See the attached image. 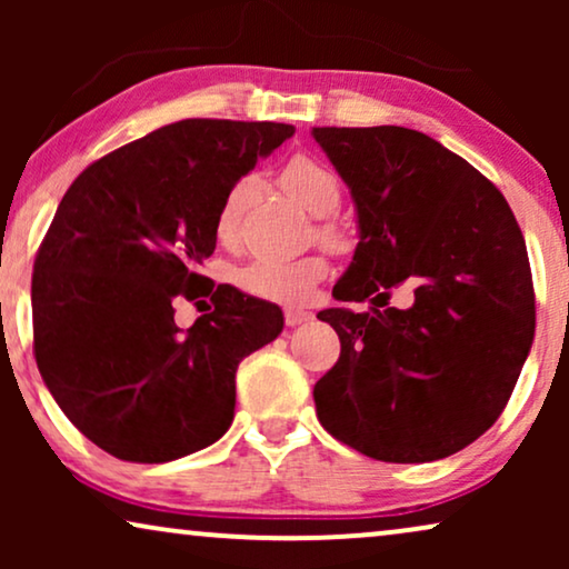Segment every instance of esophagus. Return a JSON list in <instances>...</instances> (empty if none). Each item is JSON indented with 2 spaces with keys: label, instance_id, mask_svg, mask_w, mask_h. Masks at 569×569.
<instances>
[{
  "label": "esophagus",
  "instance_id": "obj_1",
  "mask_svg": "<svg viewBox=\"0 0 569 569\" xmlns=\"http://www.w3.org/2000/svg\"><path fill=\"white\" fill-rule=\"evenodd\" d=\"M310 310H302V308H284V323L287 326H300V323H308L310 321Z\"/></svg>",
  "mask_w": 569,
  "mask_h": 569
}]
</instances>
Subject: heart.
<instances>
[{"instance_id":"heart-1","label":"heart","mask_w":569,"mask_h":569,"mask_svg":"<svg viewBox=\"0 0 569 569\" xmlns=\"http://www.w3.org/2000/svg\"><path fill=\"white\" fill-rule=\"evenodd\" d=\"M279 183L295 201H300L310 214L323 217L318 224V236L326 246L341 248L347 243V232L337 220L326 214L337 212L341 201V183L331 168L310 154H295L279 173ZM248 193V181H238L224 193L220 209H217L214 230L222 240L236 236L240 212H243ZM329 274V261L321 253L298 256V259H274V256H259V259L243 263L236 271V284L240 290L261 300L274 302H302L310 298L316 284Z\"/></svg>"}]
</instances>
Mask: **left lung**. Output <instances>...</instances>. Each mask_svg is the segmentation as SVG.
Segmentation results:
<instances>
[{
    "mask_svg": "<svg viewBox=\"0 0 569 569\" xmlns=\"http://www.w3.org/2000/svg\"><path fill=\"white\" fill-rule=\"evenodd\" d=\"M352 189L360 243L321 310L341 352L313 388L333 438L386 463L471 446L508 407L536 329L523 232L500 189L422 131L313 129ZM416 284L407 311L390 290Z\"/></svg>",
    "mask_w": 569,
    "mask_h": 569,
    "instance_id": "8db88e82",
    "label": "left lung"
}]
</instances>
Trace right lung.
<instances>
[{
  "label": "right lung",
  "instance_id": "1",
  "mask_svg": "<svg viewBox=\"0 0 569 569\" xmlns=\"http://www.w3.org/2000/svg\"><path fill=\"white\" fill-rule=\"evenodd\" d=\"M290 123L183 119L90 162L33 263V355L61 411L121 461L166 463L220 440L236 370L282 310L199 274L230 186ZM212 297L191 330L174 300ZM201 301V300H200Z\"/></svg>",
  "mask_w": 569,
  "mask_h": 569
}]
</instances>
